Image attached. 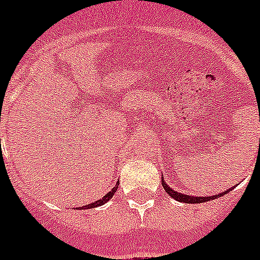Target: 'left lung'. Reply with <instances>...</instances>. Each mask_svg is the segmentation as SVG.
<instances>
[{"label":"left lung","mask_w":260,"mask_h":260,"mask_svg":"<svg viewBox=\"0 0 260 260\" xmlns=\"http://www.w3.org/2000/svg\"><path fill=\"white\" fill-rule=\"evenodd\" d=\"M161 185H163L164 190H166V192L168 193L169 196H172L173 199H176L177 201H181V203H186V204H199V203H205V201H209V200H213V199L218 198V196H222L224 195L225 192H229V191H224V192L219 193V195H214V196H210V198H195V196H190V195H185V193H179L177 192V191L172 190V187H169L168 185H167L166 182L161 179Z\"/></svg>","instance_id":"left-lung-1"}]
</instances>
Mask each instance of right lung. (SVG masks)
I'll return each instance as SVG.
<instances>
[{
  "label": "right lung",
  "mask_w": 260,
  "mask_h": 260,
  "mask_svg": "<svg viewBox=\"0 0 260 260\" xmlns=\"http://www.w3.org/2000/svg\"><path fill=\"white\" fill-rule=\"evenodd\" d=\"M118 186H119V183H118V182H116L115 187H114L113 190L110 191V192L106 193V195L104 196L103 199H100V200L94 201V203H92V204H88V205H84V207H79L78 209H92V208L101 207V205H104V204H105V203H108V201L110 200L111 198H113V195H114V193H115V191H116V188H118Z\"/></svg>",
  "instance_id": "1"
}]
</instances>
